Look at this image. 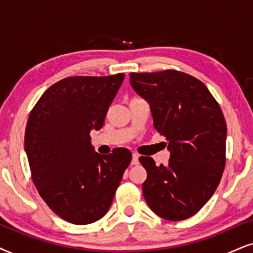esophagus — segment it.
<instances>
[{
  "mask_svg": "<svg viewBox=\"0 0 253 253\" xmlns=\"http://www.w3.org/2000/svg\"><path fill=\"white\" fill-rule=\"evenodd\" d=\"M137 164H139V154H137V153H133L132 165H137Z\"/></svg>",
  "mask_w": 253,
  "mask_h": 253,
  "instance_id": "1",
  "label": "esophagus"
}]
</instances>
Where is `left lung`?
Listing matches in <instances>:
<instances>
[{"mask_svg": "<svg viewBox=\"0 0 253 253\" xmlns=\"http://www.w3.org/2000/svg\"><path fill=\"white\" fill-rule=\"evenodd\" d=\"M134 91L149 103L154 128L166 137L170 159L147 171L142 193L156 215L183 220L200 211L218 187L225 167L226 124L202 82L175 70L129 75Z\"/></svg>", "mask_w": 253, "mask_h": 253, "instance_id": "obj_1", "label": "left lung"}]
</instances>
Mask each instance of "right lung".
<instances>
[{
  "label": "right lung",
  "mask_w": 253,
  "mask_h": 253,
  "mask_svg": "<svg viewBox=\"0 0 253 253\" xmlns=\"http://www.w3.org/2000/svg\"><path fill=\"white\" fill-rule=\"evenodd\" d=\"M124 78H64L44 92L29 116L24 149L34 184L50 209L72 224H89L108 211L132 160L123 147L98 154L89 136L104 126Z\"/></svg>",
  "instance_id": "right-lung-1"
}]
</instances>
